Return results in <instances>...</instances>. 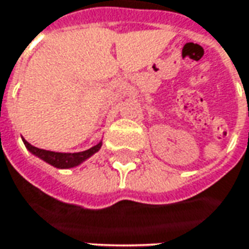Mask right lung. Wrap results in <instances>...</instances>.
<instances>
[{"label": "right lung", "mask_w": 249, "mask_h": 249, "mask_svg": "<svg viewBox=\"0 0 249 249\" xmlns=\"http://www.w3.org/2000/svg\"><path fill=\"white\" fill-rule=\"evenodd\" d=\"M23 142L26 145L28 151L31 153H34L35 156L41 158L42 160H45L46 163L52 164L53 167L57 168H71L81 164L82 161L90 158L91 155H94L96 152H98V149L101 148V142L97 145H94L93 148H90L88 151L78 152V153H61V152H53V151H45V149H39L34 145H31L30 142H27L24 138H23Z\"/></svg>", "instance_id": "right-lung-1"}]
</instances>
